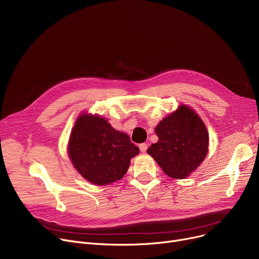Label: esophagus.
Listing matches in <instances>:
<instances>
[{
	"label": "esophagus",
	"instance_id": "1",
	"mask_svg": "<svg viewBox=\"0 0 259 259\" xmlns=\"http://www.w3.org/2000/svg\"><path fill=\"white\" fill-rule=\"evenodd\" d=\"M147 149H148V145H147V144L143 143V144L140 145V150H141L142 152H146Z\"/></svg>",
	"mask_w": 259,
	"mask_h": 259
}]
</instances>
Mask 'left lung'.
I'll return each instance as SVG.
<instances>
[{
  "instance_id": "8db88e82",
  "label": "left lung",
  "mask_w": 259,
  "mask_h": 259,
  "mask_svg": "<svg viewBox=\"0 0 259 259\" xmlns=\"http://www.w3.org/2000/svg\"><path fill=\"white\" fill-rule=\"evenodd\" d=\"M155 133L158 141L147 152L170 178L186 179L208 153L207 128L197 113L186 105L160 120Z\"/></svg>"
}]
</instances>
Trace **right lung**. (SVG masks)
<instances>
[{
	"label": "right lung",
	"instance_id": "right-lung-1",
	"mask_svg": "<svg viewBox=\"0 0 259 259\" xmlns=\"http://www.w3.org/2000/svg\"><path fill=\"white\" fill-rule=\"evenodd\" d=\"M140 153L124 132L100 115L80 114L70 134L68 154L77 172L88 182L104 186L122 179L130 159Z\"/></svg>",
	"mask_w": 259,
	"mask_h": 259
}]
</instances>
